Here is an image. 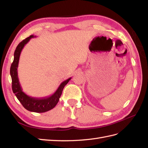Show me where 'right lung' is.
Masks as SVG:
<instances>
[{
	"instance_id": "obj_1",
	"label": "right lung",
	"mask_w": 148,
	"mask_h": 148,
	"mask_svg": "<svg viewBox=\"0 0 148 148\" xmlns=\"http://www.w3.org/2000/svg\"><path fill=\"white\" fill-rule=\"evenodd\" d=\"M34 35H31L25 39L22 40L16 48L14 53V60L12 63L10 69V74L12 79V89L19 101L21 102L25 108L31 112H45L53 109L59 101L64 86L71 79V77L65 80L60 84L56 92L51 95L43 98H36L32 97L23 92L19 82L18 76V67L19 60L22 49L28 43L30 39L36 37Z\"/></svg>"
}]
</instances>
